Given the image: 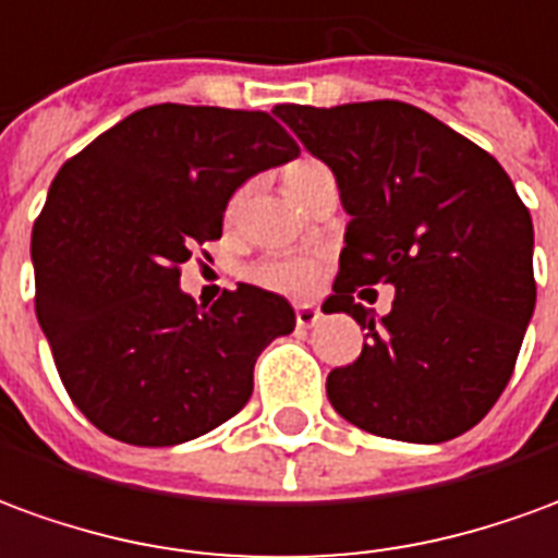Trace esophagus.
<instances>
[{"instance_id":"1","label":"esophagus","mask_w":558,"mask_h":558,"mask_svg":"<svg viewBox=\"0 0 558 558\" xmlns=\"http://www.w3.org/2000/svg\"><path fill=\"white\" fill-rule=\"evenodd\" d=\"M294 315H298V327H312V324L322 318V312L315 310V306H310V303L298 306V310H294Z\"/></svg>"}]
</instances>
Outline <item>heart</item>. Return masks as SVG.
Segmentation results:
<instances>
[{"mask_svg":"<svg viewBox=\"0 0 558 558\" xmlns=\"http://www.w3.org/2000/svg\"><path fill=\"white\" fill-rule=\"evenodd\" d=\"M324 177H330V171L324 168L322 161L315 159H298L286 165L282 171V183H286V192L298 204H303V197L310 195V189ZM248 279L255 286L267 288V291H276V294H286V298H303L310 294L315 282H318V270L310 258H300V255H270V258L258 260L252 270H248Z\"/></svg>","mask_w":558,"mask_h":558,"instance_id":"obj_1","label":"heart"}]
</instances>
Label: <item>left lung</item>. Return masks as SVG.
<instances>
[{
	"label": "left lung",
	"instance_id": "left-lung-1",
	"mask_svg": "<svg viewBox=\"0 0 558 558\" xmlns=\"http://www.w3.org/2000/svg\"><path fill=\"white\" fill-rule=\"evenodd\" d=\"M336 177L351 216L333 294L366 330L361 357L327 375L349 424L438 445L496 405L535 312L532 216L487 149L405 101L272 110ZM398 288L385 319L356 303Z\"/></svg>",
	"mask_w": 558,
	"mask_h": 558
}]
</instances>
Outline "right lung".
Returning a JSON list of instances; mask_svg holds the SVG:
<instances>
[{
	"instance_id": "add662e5",
	"label": "right lung",
	"mask_w": 558,
	"mask_h": 558,
	"mask_svg": "<svg viewBox=\"0 0 558 558\" xmlns=\"http://www.w3.org/2000/svg\"><path fill=\"white\" fill-rule=\"evenodd\" d=\"M298 156L264 110L153 105L59 168L33 228L35 315L71 402L105 436L171 448L246 405L294 310L246 282L197 306L180 267L222 236L248 177Z\"/></svg>"
}]
</instances>
